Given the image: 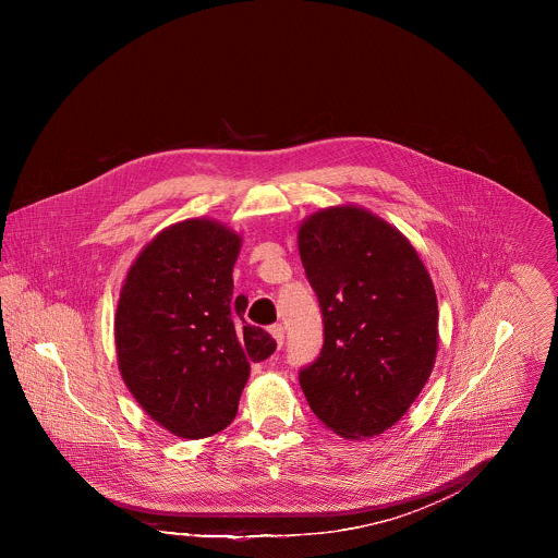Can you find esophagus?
<instances>
[{"label":"esophagus","instance_id":"1","mask_svg":"<svg viewBox=\"0 0 558 558\" xmlns=\"http://www.w3.org/2000/svg\"><path fill=\"white\" fill-rule=\"evenodd\" d=\"M268 330H270L272 339L277 341V345L281 348V345H283V339H286V330H283V326H281V324H272Z\"/></svg>","mask_w":558,"mask_h":558}]
</instances>
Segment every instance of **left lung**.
Returning <instances> with one entry per match:
<instances>
[{
  "mask_svg": "<svg viewBox=\"0 0 558 558\" xmlns=\"http://www.w3.org/2000/svg\"><path fill=\"white\" fill-rule=\"evenodd\" d=\"M299 251L324 318V345L301 369V389L335 434L378 436L408 412L436 361L429 272L410 240L359 206L307 217Z\"/></svg>",
  "mask_w": 558,
  "mask_h": 558,
  "instance_id": "obj_1",
  "label": "left lung"
}]
</instances>
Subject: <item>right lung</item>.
Wrapping results in <instances>:
<instances>
[{
	"instance_id": "add662e5",
	"label": "right lung",
	"mask_w": 558,
	"mask_h": 558,
	"mask_svg": "<svg viewBox=\"0 0 558 558\" xmlns=\"http://www.w3.org/2000/svg\"><path fill=\"white\" fill-rule=\"evenodd\" d=\"M236 232L210 219L165 228L137 255L116 310V352L124 385L173 436L197 440L239 412L251 363L277 343L244 322L234 294Z\"/></svg>"
}]
</instances>
